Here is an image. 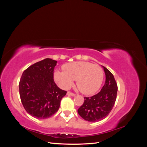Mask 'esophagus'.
<instances>
[{
  "label": "esophagus",
  "mask_w": 147,
  "mask_h": 147,
  "mask_svg": "<svg viewBox=\"0 0 147 147\" xmlns=\"http://www.w3.org/2000/svg\"><path fill=\"white\" fill-rule=\"evenodd\" d=\"M67 94L69 96H75V95H76L75 93H73V92H70V91H68L67 92Z\"/></svg>",
  "instance_id": "1"
}]
</instances>
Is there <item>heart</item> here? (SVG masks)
<instances>
[{
  "instance_id": "1",
  "label": "heart",
  "mask_w": 147,
  "mask_h": 147,
  "mask_svg": "<svg viewBox=\"0 0 147 147\" xmlns=\"http://www.w3.org/2000/svg\"><path fill=\"white\" fill-rule=\"evenodd\" d=\"M63 71L55 72V79L63 88H69L77 80L78 90L83 94H91L101 86L104 78V72L100 67L89 62L78 61L66 64Z\"/></svg>"
}]
</instances>
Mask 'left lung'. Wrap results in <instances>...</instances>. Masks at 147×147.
Instances as JSON below:
<instances>
[{
  "instance_id": "left-lung-1",
  "label": "left lung",
  "mask_w": 147,
  "mask_h": 147,
  "mask_svg": "<svg viewBox=\"0 0 147 147\" xmlns=\"http://www.w3.org/2000/svg\"><path fill=\"white\" fill-rule=\"evenodd\" d=\"M105 82L100 91L91 97H84L83 105L78 110L82 118L90 122H97L108 116L117 99V83L113 75L103 66Z\"/></svg>"
}]
</instances>
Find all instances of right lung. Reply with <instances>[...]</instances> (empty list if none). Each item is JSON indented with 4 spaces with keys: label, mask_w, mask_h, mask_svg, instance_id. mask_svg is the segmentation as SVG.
I'll list each match as a JSON object with an SVG mask.
<instances>
[{
    "label": "right lung",
    "mask_w": 147,
    "mask_h": 147,
    "mask_svg": "<svg viewBox=\"0 0 147 147\" xmlns=\"http://www.w3.org/2000/svg\"><path fill=\"white\" fill-rule=\"evenodd\" d=\"M56 63L46 58L29 67L21 75L19 90L22 104L36 118L45 119L54 115L67 93L57 87L53 79Z\"/></svg>",
    "instance_id": "right-lung-1"
}]
</instances>
